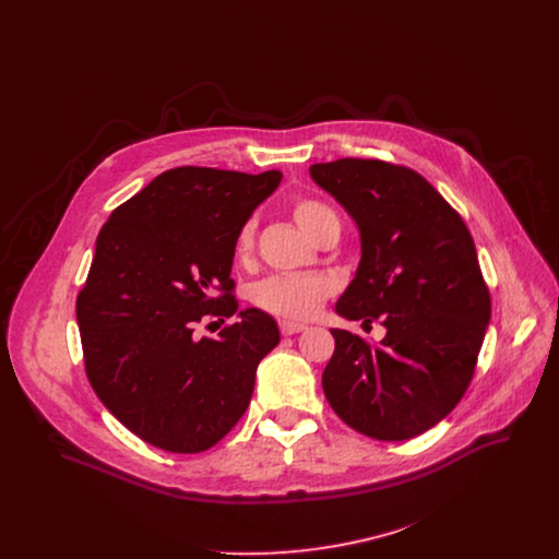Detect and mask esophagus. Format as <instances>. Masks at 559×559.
I'll use <instances>...</instances> for the list:
<instances>
[{
    "label": "esophagus",
    "instance_id": "obj_1",
    "mask_svg": "<svg viewBox=\"0 0 559 559\" xmlns=\"http://www.w3.org/2000/svg\"><path fill=\"white\" fill-rule=\"evenodd\" d=\"M278 328H281V334H283V336H294V334L307 330L302 323H294V321H281Z\"/></svg>",
    "mask_w": 559,
    "mask_h": 559
}]
</instances>
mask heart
<instances>
[{
    "label": "heart",
    "instance_id": "heart-1",
    "mask_svg": "<svg viewBox=\"0 0 559 559\" xmlns=\"http://www.w3.org/2000/svg\"><path fill=\"white\" fill-rule=\"evenodd\" d=\"M298 227L311 238L321 234L330 223H338L336 214L321 201L298 199L292 207ZM254 248V221H246L236 231L234 254L236 259H248ZM332 294V281L325 276H292L278 274L259 281L250 298L263 311L287 318V321H309L321 311L325 298Z\"/></svg>",
    "mask_w": 559,
    "mask_h": 559
}]
</instances>
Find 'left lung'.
<instances>
[{
  "mask_svg": "<svg viewBox=\"0 0 559 559\" xmlns=\"http://www.w3.org/2000/svg\"><path fill=\"white\" fill-rule=\"evenodd\" d=\"M309 177L360 234V263L336 313L386 330L378 345L332 330L323 391L352 429L386 442L416 438L460 403L489 328L491 298L473 238L409 168L338 158L313 164Z\"/></svg>",
  "mask_w": 559,
  "mask_h": 559,
  "instance_id": "obj_1",
  "label": "left lung"
}]
</instances>
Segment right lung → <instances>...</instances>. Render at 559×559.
Masks as SVG:
<instances>
[{"instance_id":"right-lung-1","label":"right lung","mask_w":559,"mask_h":559,"mask_svg":"<svg viewBox=\"0 0 559 559\" xmlns=\"http://www.w3.org/2000/svg\"><path fill=\"white\" fill-rule=\"evenodd\" d=\"M281 179L175 168L119 205L97 236L76 296L86 373L108 412L152 447L205 451L250 405L257 367L281 334L270 313L238 311L229 294L234 238ZM205 314L239 321L199 340Z\"/></svg>"}]
</instances>
